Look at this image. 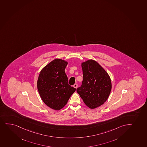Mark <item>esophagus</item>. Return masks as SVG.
<instances>
[{
  "instance_id": "34e87169",
  "label": "esophagus",
  "mask_w": 147,
  "mask_h": 147,
  "mask_svg": "<svg viewBox=\"0 0 147 147\" xmlns=\"http://www.w3.org/2000/svg\"><path fill=\"white\" fill-rule=\"evenodd\" d=\"M73 87L75 88H77L78 87V84H75L73 85Z\"/></svg>"
}]
</instances>
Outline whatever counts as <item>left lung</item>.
Listing matches in <instances>:
<instances>
[{"mask_svg": "<svg viewBox=\"0 0 147 147\" xmlns=\"http://www.w3.org/2000/svg\"><path fill=\"white\" fill-rule=\"evenodd\" d=\"M82 68L83 81L77 92L88 107L95 109L109 97L111 90V78L104 68L92 59L82 63Z\"/></svg>", "mask_w": 147, "mask_h": 147, "instance_id": "1", "label": "left lung"}]
</instances>
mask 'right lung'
<instances>
[{"label": "right lung", "mask_w": 147, "mask_h": 147, "mask_svg": "<svg viewBox=\"0 0 147 147\" xmlns=\"http://www.w3.org/2000/svg\"><path fill=\"white\" fill-rule=\"evenodd\" d=\"M67 62L54 59L45 66L38 76L37 87L43 102L51 109L59 111L66 105L75 88L68 84L65 72Z\"/></svg>", "instance_id": "right-lung-1"}]
</instances>
